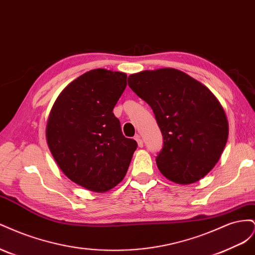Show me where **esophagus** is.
<instances>
[{"instance_id": "34e87169", "label": "esophagus", "mask_w": 255, "mask_h": 255, "mask_svg": "<svg viewBox=\"0 0 255 255\" xmlns=\"http://www.w3.org/2000/svg\"><path fill=\"white\" fill-rule=\"evenodd\" d=\"M135 140L137 141L138 146H139V148H142V146H143V141H142V139H141L139 135H136L135 136Z\"/></svg>"}]
</instances>
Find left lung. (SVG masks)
<instances>
[{
  "label": "left lung",
  "mask_w": 255,
  "mask_h": 255,
  "mask_svg": "<svg viewBox=\"0 0 255 255\" xmlns=\"http://www.w3.org/2000/svg\"><path fill=\"white\" fill-rule=\"evenodd\" d=\"M129 88L153 110L164 145L156 164L164 176L187 185L217 164L229 136L227 115L205 85L173 68L130 74Z\"/></svg>",
  "instance_id": "obj_1"
}]
</instances>
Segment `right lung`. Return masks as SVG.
Segmentation results:
<instances>
[{"label":"right lung","mask_w":255,"mask_h":255,"mask_svg":"<svg viewBox=\"0 0 255 255\" xmlns=\"http://www.w3.org/2000/svg\"><path fill=\"white\" fill-rule=\"evenodd\" d=\"M126 87V73L95 69L69 84L50 112L45 137L52 155L68 179L88 190L118 185L137 148L113 113Z\"/></svg>","instance_id":"obj_1"}]
</instances>
